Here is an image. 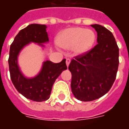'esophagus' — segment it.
Wrapping results in <instances>:
<instances>
[{"instance_id":"esophagus-1","label":"esophagus","mask_w":129,"mask_h":129,"mask_svg":"<svg viewBox=\"0 0 129 129\" xmlns=\"http://www.w3.org/2000/svg\"><path fill=\"white\" fill-rule=\"evenodd\" d=\"M70 59H66V65H67V66H69V64H70Z\"/></svg>"}]
</instances>
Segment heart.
Here are the masks:
<instances>
[{
	"label": "heart",
	"instance_id": "1",
	"mask_svg": "<svg viewBox=\"0 0 129 129\" xmlns=\"http://www.w3.org/2000/svg\"><path fill=\"white\" fill-rule=\"evenodd\" d=\"M95 41L94 32L81 27H70L59 32L56 43L61 48H73L76 54H84L92 48Z\"/></svg>",
	"mask_w": 129,
	"mask_h": 129
}]
</instances>
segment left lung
<instances>
[{
    "label": "left lung",
    "instance_id": "left-lung-1",
    "mask_svg": "<svg viewBox=\"0 0 129 129\" xmlns=\"http://www.w3.org/2000/svg\"><path fill=\"white\" fill-rule=\"evenodd\" d=\"M91 27L97 32L98 43L86 53L75 56L68 66L72 92L82 102L93 101L107 93L119 66V48L112 32L97 24Z\"/></svg>",
    "mask_w": 129,
    "mask_h": 129
}]
</instances>
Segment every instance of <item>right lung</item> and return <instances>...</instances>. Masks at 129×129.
Returning a JSON list of instances; mask_svg holds the SVG:
<instances>
[{
    "mask_svg": "<svg viewBox=\"0 0 129 129\" xmlns=\"http://www.w3.org/2000/svg\"><path fill=\"white\" fill-rule=\"evenodd\" d=\"M45 25L31 24L21 29L11 44L8 59L10 77L18 92L27 99L35 102L48 100L54 81L63 70L67 69L66 59L60 63L50 61L43 62L39 73L32 78L23 75L18 65V56L21 50L29 43H35L43 47V43L49 41Z\"/></svg>",
    "mask_w": 129,
    "mask_h": 129,
    "instance_id": "obj_1",
    "label": "right lung"
}]
</instances>
